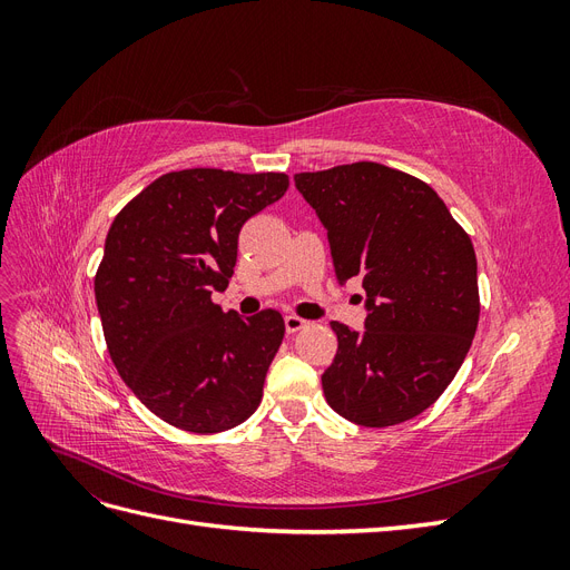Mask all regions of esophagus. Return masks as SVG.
I'll list each match as a JSON object with an SVG mask.
<instances>
[{"mask_svg":"<svg viewBox=\"0 0 570 570\" xmlns=\"http://www.w3.org/2000/svg\"><path fill=\"white\" fill-rule=\"evenodd\" d=\"M302 327H306V321H304V318H299V316H295V314H287V316H285V331H287V333H297V331H302Z\"/></svg>","mask_w":570,"mask_h":570,"instance_id":"1","label":"esophagus"}]
</instances>
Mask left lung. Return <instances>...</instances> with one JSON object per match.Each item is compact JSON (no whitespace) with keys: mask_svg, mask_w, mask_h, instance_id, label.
<instances>
[{"mask_svg":"<svg viewBox=\"0 0 570 570\" xmlns=\"http://www.w3.org/2000/svg\"><path fill=\"white\" fill-rule=\"evenodd\" d=\"M295 185L327 230L337 283L366 292L364 331L331 323L337 354L321 375L325 402L366 428L419 416L454 381L475 335L471 237L433 187L383 164L297 174Z\"/></svg>","mask_w":570,"mask_h":570,"instance_id":"1","label":"left lung"}]
</instances>
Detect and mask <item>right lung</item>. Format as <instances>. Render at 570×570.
<instances>
[{
  "instance_id": "right-lung-1",
  "label": "right lung",
  "mask_w": 570,
  "mask_h": 570,
  "mask_svg": "<svg viewBox=\"0 0 570 570\" xmlns=\"http://www.w3.org/2000/svg\"><path fill=\"white\" fill-rule=\"evenodd\" d=\"M285 174L174 170L114 218L95 299L116 371L151 413L187 433L247 421L264 394L285 321L275 308L223 314L245 223L278 202Z\"/></svg>"
}]
</instances>
